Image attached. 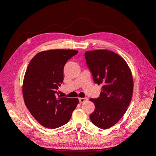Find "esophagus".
<instances>
[{
  "mask_svg": "<svg viewBox=\"0 0 156 156\" xmlns=\"http://www.w3.org/2000/svg\"><path fill=\"white\" fill-rule=\"evenodd\" d=\"M88 100V99L87 98H79V101L80 103H84Z\"/></svg>",
  "mask_w": 156,
  "mask_h": 156,
  "instance_id": "34e87169",
  "label": "esophagus"
}]
</instances>
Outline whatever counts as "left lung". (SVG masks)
<instances>
[{
    "instance_id": "obj_1",
    "label": "left lung",
    "mask_w": 156,
    "mask_h": 156,
    "mask_svg": "<svg viewBox=\"0 0 156 156\" xmlns=\"http://www.w3.org/2000/svg\"><path fill=\"white\" fill-rule=\"evenodd\" d=\"M84 56L94 83L102 85L100 96L90 99L95 105L90 119L106 129L119 122L129 105L133 89L131 71L126 61L111 51H87Z\"/></svg>"
}]
</instances>
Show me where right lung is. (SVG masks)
I'll return each mask as SVG.
<instances>
[{
    "label": "right lung",
    "instance_id": "obj_1",
    "mask_svg": "<svg viewBox=\"0 0 156 156\" xmlns=\"http://www.w3.org/2000/svg\"><path fill=\"white\" fill-rule=\"evenodd\" d=\"M77 53L71 49L40 52L28 66L23 86L24 101L31 115L47 128L67 124L78 104L77 98H60L57 91L66 63Z\"/></svg>",
    "mask_w": 156,
    "mask_h": 156
}]
</instances>
